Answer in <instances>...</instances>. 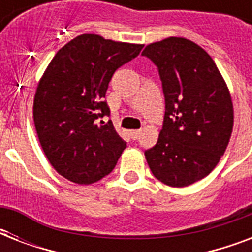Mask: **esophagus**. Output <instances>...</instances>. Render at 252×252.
<instances>
[{"label": "esophagus", "instance_id": "obj_1", "mask_svg": "<svg viewBox=\"0 0 252 252\" xmlns=\"http://www.w3.org/2000/svg\"><path fill=\"white\" fill-rule=\"evenodd\" d=\"M140 133H141V130H130V137L133 140H137L140 137Z\"/></svg>", "mask_w": 252, "mask_h": 252}]
</instances>
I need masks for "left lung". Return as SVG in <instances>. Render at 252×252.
<instances>
[{
  "instance_id": "1",
  "label": "left lung",
  "mask_w": 252,
  "mask_h": 252,
  "mask_svg": "<svg viewBox=\"0 0 252 252\" xmlns=\"http://www.w3.org/2000/svg\"><path fill=\"white\" fill-rule=\"evenodd\" d=\"M142 56L157 65L166 104L146 161L162 183L187 187L205 178L226 150L234 124L230 91L213 59L188 39L152 43Z\"/></svg>"
}]
</instances>
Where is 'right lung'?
I'll list each match as a JSON object with an SVG mask.
<instances>
[{
	"mask_svg": "<svg viewBox=\"0 0 252 252\" xmlns=\"http://www.w3.org/2000/svg\"><path fill=\"white\" fill-rule=\"evenodd\" d=\"M144 45L84 33L59 49L39 81L33 123L45 157L60 175L91 184L108 175L126 148L104 102L111 78Z\"/></svg>",
	"mask_w": 252,
	"mask_h": 252,
	"instance_id": "add662e5",
	"label": "right lung"
}]
</instances>
